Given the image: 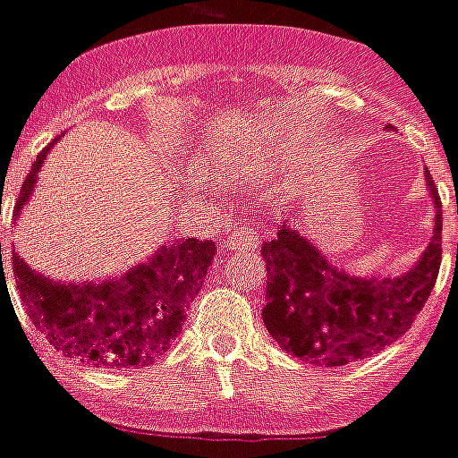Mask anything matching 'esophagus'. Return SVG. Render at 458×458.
<instances>
[{"label":"esophagus","instance_id":"obj_1","mask_svg":"<svg viewBox=\"0 0 458 458\" xmlns=\"http://www.w3.org/2000/svg\"><path fill=\"white\" fill-rule=\"evenodd\" d=\"M222 246L233 250V248H255L258 246V232L250 225H233L226 236L222 239Z\"/></svg>","mask_w":458,"mask_h":458}]
</instances>
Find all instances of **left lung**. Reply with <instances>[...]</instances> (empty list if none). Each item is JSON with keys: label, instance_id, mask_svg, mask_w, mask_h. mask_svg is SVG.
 Masks as SVG:
<instances>
[{"label": "left lung", "instance_id": "8db88e82", "mask_svg": "<svg viewBox=\"0 0 458 458\" xmlns=\"http://www.w3.org/2000/svg\"><path fill=\"white\" fill-rule=\"evenodd\" d=\"M425 189L435 208L430 243L413 267L396 277L351 275L282 219L275 239L260 248L267 262L262 320L286 353L336 368L373 356L409 332L442 262V205L428 169Z\"/></svg>", "mask_w": 458, "mask_h": 458}]
</instances>
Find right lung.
<instances>
[{"label": "right lung", "instance_id": "obj_1", "mask_svg": "<svg viewBox=\"0 0 458 458\" xmlns=\"http://www.w3.org/2000/svg\"><path fill=\"white\" fill-rule=\"evenodd\" d=\"M55 143L38 155L23 181L13 219H19L33 196L38 174ZM215 253V241H169L122 277L76 284L35 272L16 250L12 262L30 320L56 351L93 368L131 370L150 365L169 351Z\"/></svg>", "mask_w": 458, "mask_h": 458}]
</instances>
